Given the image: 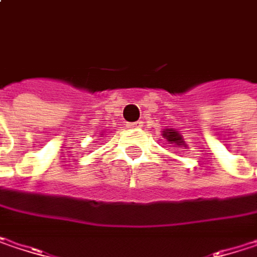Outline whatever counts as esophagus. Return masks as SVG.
<instances>
[{"label":"esophagus","instance_id":"esophagus-1","mask_svg":"<svg viewBox=\"0 0 257 257\" xmlns=\"http://www.w3.org/2000/svg\"><path fill=\"white\" fill-rule=\"evenodd\" d=\"M128 128H143V122H141V120H138V122L128 123Z\"/></svg>","mask_w":257,"mask_h":257}]
</instances>
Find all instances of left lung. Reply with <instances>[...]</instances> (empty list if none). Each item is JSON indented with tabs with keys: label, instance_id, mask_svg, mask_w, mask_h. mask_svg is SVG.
<instances>
[{
	"label": "left lung",
	"instance_id": "obj_1",
	"mask_svg": "<svg viewBox=\"0 0 257 257\" xmlns=\"http://www.w3.org/2000/svg\"><path fill=\"white\" fill-rule=\"evenodd\" d=\"M162 138H165V141H168L170 144H173L176 147H187V144L184 143L181 134L177 129L165 128L162 131Z\"/></svg>",
	"mask_w": 257,
	"mask_h": 257
}]
</instances>
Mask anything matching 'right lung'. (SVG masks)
<instances>
[{
  "label": "right lung",
  "mask_w": 257,
  "mask_h": 257,
  "mask_svg": "<svg viewBox=\"0 0 257 257\" xmlns=\"http://www.w3.org/2000/svg\"><path fill=\"white\" fill-rule=\"evenodd\" d=\"M101 135H102V134H101Z\"/></svg>",
  "instance_id": "add662e5"
}]
</instances>
